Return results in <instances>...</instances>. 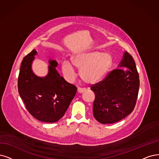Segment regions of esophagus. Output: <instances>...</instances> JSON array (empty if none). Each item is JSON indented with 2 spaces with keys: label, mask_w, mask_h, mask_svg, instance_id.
<instances>
[{
  "label": "esophagus",
  "mask_w": 159,
  "mask_h": 159,
  "mask_svg": "<svg viewBox=\"0 0 159 159\" xmlns=\"http://www.w3.org/2000/svg\"><path fill=\"white\" fill-rule=\"evenodd\" d=\"M77 91L79 93H83L84 92L86 91V89H83V88H78Z\"/></svg>",
  "instance_id": "esophagus-1"
}]
</instances>
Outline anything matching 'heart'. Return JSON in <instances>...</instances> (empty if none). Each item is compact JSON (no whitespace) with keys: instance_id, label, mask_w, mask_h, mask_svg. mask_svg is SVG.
Here are the masks:
<instances>
[{"instance_id":"heart-1","label":"heart","mask_w":159,"mask_h":159,"mask_svg":"<svg viewBox=\"0 0 159 159\" xmlns=\"http://www.w3.org/2000/svg\"><path fill=\"white\" fill-rule=\"evenodd\" d=\"M71 61L74 66L80 69V77L88 84H94L102 80L112 66L111 55L98 51L78 53L72 57ZM61 70L68 80L75 78V70L70 62L63 61Z\"/></svg>"}]
</instances>
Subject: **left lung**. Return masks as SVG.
Instances as JSON below:
<instances>
[{"instance_id":"8db88e82","label":"left lung","mask_w":159,"mask_h":159,"mask_svg":"<svg viewBox=\"0 0 159 159\" xmlns=\"http://www.w3.org/2000/svg\"><path fill=\"white\" fill-rule=\"evenodd\" d=\"M139 87V75L132 56L124 53L118 69L91 86L95 93L93 113L102 124H112L130 115L136 105Z\"/></svg>"}]
</instances>
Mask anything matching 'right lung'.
<instances>
[{"label": "right lung", "instance_id": "1", "mask_svg": "<svg viewBox=\"0 0 159 159\" xmlns=\"http://www.w3.org/2000/svg\"><path fill=\"white\" fill-rule=\"evenodd\" d=\"M37 54L35 50L25 56L21 64L17 88L26 109L33 116L44 122H55L66 113L76 92V87L61 76L56 67L57 62L49 60L48 73L39 77L31 64Z\"/></svg>", "mask_w": 159, "mask_h": 159}]
</instances>
